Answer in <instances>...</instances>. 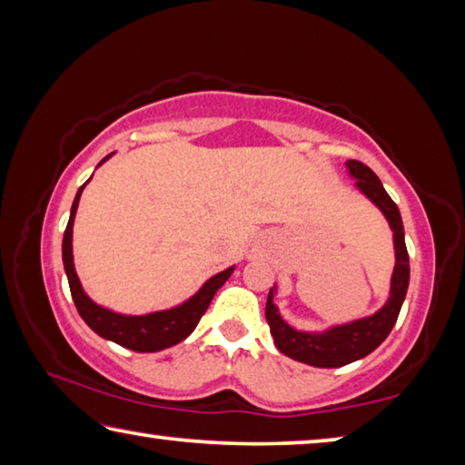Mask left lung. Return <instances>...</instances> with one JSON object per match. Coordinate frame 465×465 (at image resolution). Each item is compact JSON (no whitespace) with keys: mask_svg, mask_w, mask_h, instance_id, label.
I'll list each match as a JSON object with an SVG mask.
<instances>
[{"mask_svg":"<svg viewBox=\"0 0 465 465\" xmlns=\"http://www.w3.org/2000/svg\"><path fill=\"white\" fill-rule=\"evenodd\" d=\"M349 174L357 180V188L371 201L377 209L388 219L393 232V250H396V266H393L390 297L380 312L373 316L361 318L349 324L332 326L324 332H302V330L291 328L274 305V291L271 289L266 297V322L271 326V334L274 338L277 349L299 363L313 367H342L352 361L367 357L380 346L396 324L400 308H402L408 281H411V262H408V250L404 242V225L396 203L385 193L381 180L375 172L357 160L346 162Z\"/></svg>","mask_w":465,"mask_h":465,"instance_id":"8db88e82","label":"left lung"}]
</instances>
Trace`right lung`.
I'll return each instance as SVG.
<instances>
[{
	"label": "right lung",
	"instance_id": "obj_1",
	"mask_svg": "<svg viewBox=\"0 0 465 465\" xmlns=\"http://www.w3.org/2000/svg\"><path fill=\"white\" fill-rule=\"evenodd\" d=\"M110 155H106L100 163H104ZM85 184H82L80 191L75 194V201L72 204V215H69L65 233H63V266H65L69 289H72L74 303L77 312H80L82 320L98 336L137 352H155V351L168 349V346L183 342L184 338L196 328V324H199V320L203 318V313L207 312L211 299H213V295L217 293V289L232 277L233 266L217 272L215 277H211L207 282H204V285L196 291L191 299H186L184 303H180L172 310L145 313V316H123V313H114L106 308H102V305L94 303L92 299L84 293L82 282L77 279V272L74 266V250H72L74 219H75L77 204H80V196Z\"/></svg>",
	"mask_w": 465,
	"mask_h": 465
}]
</instances>
